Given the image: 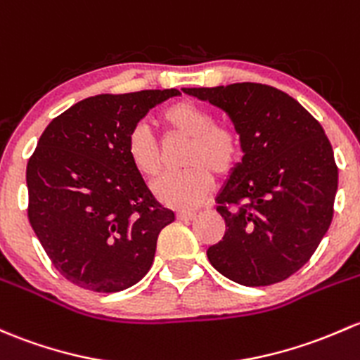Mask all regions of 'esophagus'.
<instances>
[{
  "mask_svg": "<svg viewBox=\"0 0 360 360\" xmlns=\"http://www.w3.org/2000/svg\"><path fill=\"white\" fill-rule=\"evenodd\" d=\"M195 217V212H177V219H179V221H193Z\"/></svg>",
  "mask_w": 360,
  "mask_h": 360,
  "instance_id": "esophagus-1",
  "label": "esophagus"
}]
</instances>
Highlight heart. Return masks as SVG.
<instances>
[{
  "mask_svg": "<svg viewBox=\"0 0 360 360\" xmlns=\"http://www.w3.org/2000/svg\"><path fill=\"white\" fill-rule=\"evenodd\" d=\"M158 126L169 146L186 145L183 167L186 172L164 177L155 191L162 203L176 210H191L209 198L214 186V174L229 177L240 164L241 139L236 131L215 124L209 108L181 100L158 113ZM132 167L143 177L155 181L165 170V153L143 127L129 132L126 143Z\"/></svg>",
  "mask_w": 360,
  "mask_h": 360,
  "instance_id": "obj_1",
  "label": "heart"
}]
</instances>
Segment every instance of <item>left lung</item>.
<instances>
[{"label":"left lung","mask_w":360,"mask_h":360,"mask_svg":"<svg viewBox=\"0 0 360 360\" xmlns=\"http://www.w3.org/2000/svg\"><path fill=\"white\" fill-rule=\"evenodd\" d=\"M228 113L243 158L215 198L226 233L207 250L243 286L285 281L309 262L333 219L338 167L321 124L272 86L183 88Z\"/></svg>","instance_id":"obj_1"}]
</instances>
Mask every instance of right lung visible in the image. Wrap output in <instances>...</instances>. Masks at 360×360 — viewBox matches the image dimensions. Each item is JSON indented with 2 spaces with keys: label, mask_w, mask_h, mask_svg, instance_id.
<instances>
[{
  "label": "right lung",
  "mask_w": 360,
  "mask_h": 360,
  "mask_svg": "<svg viewBox=\"0 0 360 360\" xmlns=\"http://www.w3.org/2000/svg\"><path fill=\"white\" fill-rule=\"evenodd\" d=\"M181 94H96L48 124L27 162L29 222L55 269L84 290L136 285L174 221L129 162L127 136L150 108Z\"/></svg>",
  "instance_id": "add662e5"
}]
</instances>
